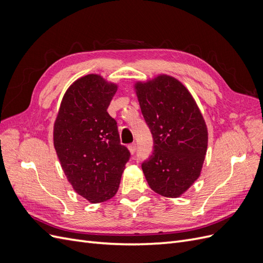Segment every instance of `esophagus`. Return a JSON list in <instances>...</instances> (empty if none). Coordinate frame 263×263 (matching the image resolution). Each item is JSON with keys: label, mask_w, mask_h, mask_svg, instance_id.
Here are the masks:
<instances>
[{"label": "esophagus", "mask_w": 263, "mask_h": 263, "mask_svg": "<svg viewBox=\"0 0 263 263\" xmlns=\"http://www.w3.org/2000/svg\"><path fill=\"white\" fill-rule=\"evenodd\" d=\"M128 150H129V153H130L132 155H134L135 151H136V144H130V145L128 146Z\"/></svg>", "instance_id": "1"}]
</instances>
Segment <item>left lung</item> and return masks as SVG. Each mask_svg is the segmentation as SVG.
Here are the masks:
<instances>
[{"label": "left lung", "mask_w": 263, "mask_h": 263, "mask_svg": "<svg viewBox=\"0 0 263 263\" xmlns=\"http://www.w3.org/2000/svg\"><path fill=\"white\" fill-rule=\"evenodd\" d=\"M141 113L151 129L155 150L142 163L150 189L180 197L200 178L209 132L187 87L177 78L158 74L134 84Z\"/></svg>", "instance_id": "obj_1"}]
</instances>
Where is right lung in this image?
Segmentation results:
<instances>
[{"label": "right lung", "mask_w": 263, "mask_h": 263, "mask_svg": "<svg viewBox=\"0 0 263 263\" xmlns=\"http://www.w3.org/2000/svg\"><path fill=\"white\" fill-rule=\"evenodd\" d=\"M118 85L100 74L71 84L53 124V146L76 192L90 203L112 198L119 187L129 151L121 145L117 123L107 107Z\"/></svg>", "instance_id": "add662e5"}]
</instances>
